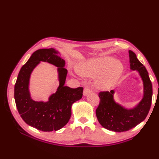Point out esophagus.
Listing matches in <instances>:
<instances>
[{
	"mask_svg": "<svg viewBox=\"0 0 159 159\" xmlns=\"http://www.w3.org/2000/svg\"><path fill=\"white\" fill-rule=\"evenodd\" d=\"M91 93V90L89 88L85 87L83 90V95L84 96H87L88 94H90Z\"/></svg>",
	"mask_w": 159,
	"mask_h": 159,
	"instance_id": "1",
	"label": "esophagus"
}]
</instances>
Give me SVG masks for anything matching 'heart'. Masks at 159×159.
<instances>
[{
  "label": "heart",
  "instance_id": "b5f03b06",
  "mask_svg": "<svg viewBox=\"0 0 159 159\" xmlns=\"http://www.w3.org/2000/svg\"><path fill=\"white\" fill-rule=\"evenodd\" d=\"M77 73L83 77H93L96 88L107 90L114 85L121 75L123 65L118 59L102 57L90 59L79 64Z\"/></svg>",
  "mask_w": 159,
  "mask_h": 159
}]
</instances>
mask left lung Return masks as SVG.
Here are the masks:
<instances>
[{
  "mask_svg": "<svg viewBox=\"0 0 159 159\" xmlns=\"http://www.w3.org/2000/svg\"><path fill=\"white\" fill-rule=\"evenodd\" d=\"M130 66L136 71L143 83V96L131 108H126L115 101L114 90L99 93V104L96 116L102 127L114 132H125L135 127L146 118L149 111L152 98V85L146 68L137 58L135 53L129 50Z\"/></svg>",
  "mask_w": 159,
  "mask_h": 159,
  "instance_id": "left-lung-1",
  "label": "left lung"
}]
</instances>
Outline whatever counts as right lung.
<instances>
[{
    "mask_svg": "<svg viewBox=\"0 0 159 159\" xmlns=\"http://www.w3.org/2000/svg\"><path fill=\"white\" fill-rule=\"evenodd\" d=\"M59 54L54 48L35 51L21 68L15 85V100L20 116L26 124L44 132L62 128L71 117L72 104L83 96V88L74 89L64 85L67 70L64 68L65 61ZM41 61L58 67L60 83L56 93L46 102L34 101L29 90L30 75Z\"/></svg>",
    "mask_w": 159,
    "mask_h": 159,
    "instance_id": "1",
    "label": "right lung"
}]
</instances>
